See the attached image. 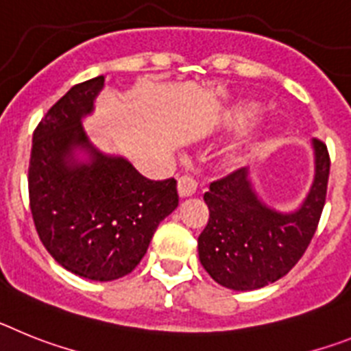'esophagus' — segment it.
I'll return each instance as SVG.
<instances>
[{
    "label": "esophagus",
    "instance_id": "1",
    "mask_svg": "<svg viewBox=\"0 0 351 351\" xmlns=\"http://www.w3.org/2000/svg\"><path fill=\"white\" fill-rule=\"evenodd\" d=\"M197 191V182L194 180V176L184 175L178 178V194L182 197H189L196 194Z\"/></svg>",
    "mask_w": 351,
    "mask_h": 351
}]
</instances>
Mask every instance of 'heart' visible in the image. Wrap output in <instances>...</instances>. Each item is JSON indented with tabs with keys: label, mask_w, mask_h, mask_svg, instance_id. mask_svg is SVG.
Instances as JSON below:
<instances>
[{
	"label": "heart",
	"mask_w": 351,
	"mask_h": 351,
	"mask_svg": "<svg viewBox=\"0 0 351 351\" xmlns=\"http://www.w3.org/2000/svg\"><path fill=\"white\" fill-rule=\"evenodd\" d=\"M260 111L261 106L258 102H252V100H239V102L231 104L230 108L222 112V121H224L228 127L240 129V127H243L245 123H249ZM276 130L277 127L274 123H270V121H267V123H263L261 127H258L254 132L245 136L242 141H239L234 146H231L230 152L226 154V158H224V162H226L228 166L239 164L245 155L258 150V148H260Z\"/></svg>",
	"instance_id": "heart-1"
}]
</instances>
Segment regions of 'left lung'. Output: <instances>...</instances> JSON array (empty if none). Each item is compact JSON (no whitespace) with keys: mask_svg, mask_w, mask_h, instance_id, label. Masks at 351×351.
<instances>
[{"mask_svg":"<svg viewBox=\"0 0 351 351\" xmlns=\"http://www.w3.org/2000/svg\"><path fill=\"white\" fill-rule=\"evenodd\" d=\"M315 180L295 212H277L258 197L242 167L212 182L205 193L208 224L197 239L199 261L213 281L237 291L276 282L291 270L315 237L327 197L328 157L315 139Z\"/></svg>","mask_w":351,"mask_h":351,"instance_id":"8db88e82","label":"left lung"}]
</instances>
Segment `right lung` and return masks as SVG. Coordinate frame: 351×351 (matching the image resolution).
<instances>
[{
    "label": "right lung",
    "instance_id": "right-lung-1",
    "mask_svg": "<svg viewBox=\"0 0 351 351\" xmlns=\"http://www.w3.org/2000/svg\"><path fill=\"white\" fill-rule=\"evenodd\" d=\"M102 88L104 75L75 84L42 118L28 187L49 254L75 276L114 281L138 267L160 221L178 206V193L175 178L148 180L127 158L91 145L83 118Z\"/></svg>",
    "mask_w": 351,
    "mask_h": 351
}]
</instances>
